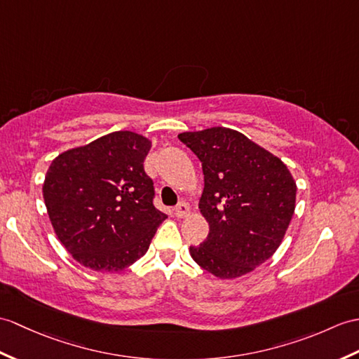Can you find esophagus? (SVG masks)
Masks as SVG:
<instances>
[{"label":"esophagus","instance_id":"1","mask_svg":"<svg viewBox=\"0 0 359 359\" xmlns=\"http://www.w3.org/2000/svg\"><path fill=\"white\" fill-rule=\"evenodd\" d=\"M189 212V206H188V203H185V202H180L176 208H174V215H176V217H185V215Z\"/></svg>","mask_w":359,"mask_h":359}]
</instances>
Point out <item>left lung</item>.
Listing matches in <instances>:
<instances>
[{"instance_id": "left-lung-1", "label": "left lung", "mask_w": 359, "mask_h": 359, "mask_svg": "<svg viewBox=\"0 0 359 359\" xmlns=\"http://www.w3.org/2000/svg\"><path fill=\"white\" fill-rule=\"evenodd\" d=\"M179 140L202 162L198 208L210 223L191 257L219 278L254 271L277 251L294 215L297 185L287 166L229 128L182 133Z\"/></svg>"}]
</instances>
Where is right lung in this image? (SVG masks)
<instances>
[{
    "instance_id": "right-lung-1",
    "label": "right lung",
    "mask_w": 359,
    "mask_h": 359,
    "mask_svg": "<svg viewBox=\"0 0 359 359\" xmlns=\"http://www.w3.org/2000/svg\"><path fill=\"white\" fill-rule=\"evenodd\" d=\"M147 137L116 131L69 149L50 165L43 194L64 248L86 268L118 272L144 255L166 214L144 170Z\"/></svg>"
}]
</instances>
